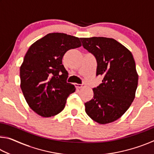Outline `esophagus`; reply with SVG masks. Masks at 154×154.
<instances>
[{"mask_svg": "<svg viewBox=\"0 0 154 154\" xmlns=\"http://www.w3.org/2000/svg\"><path fill=\"white\" fill-rule=\"evenodd\" d=\"M85 86V85L84 84V83H83V84H78V83H76V84H75V87L78 88V89H80V88H82Z\"/></svg>", "mask_w": 154, "mask_h": 154, "instance_id": "1", "label": "esophagus"}]
</instances>
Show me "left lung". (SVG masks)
<instances>
[{
    "label": "left lung",
    "mask_w": 154,
    "mask_h": 154,
    "mask_svg": "<svg viewBox=\"0 0 154 154\" xmlns=\"http://www.w3.org/2000/svg\"><path fill=\"white\" fill-rule=\"evenodd\" d=\"M83 48L97 61L96 75L102 83L93 88L94 96L85 103L90 118L100 124L111 123L123 116L135 98L139 75L129 49L112 38H80Z\"/></svg>",
    "instance_id": "8db88e82"
}]
</instances>
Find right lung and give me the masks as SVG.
<instances>
[{
	"label": "right lung",
	"mask_w": 154,
	"mask_h": 154,
	"mask_svg": "<svg viewBox=\"0 0 154 154\" xmlns=\"http://www.w3.org/2000/svg\"><path fill=\"white\" fill-rule=\"evenodd\" d=\"M81 46L78 37L59 32L49 33L30 45L20 66V88L36 113L49 118L64 109L75 87L66 82L62 58L69 49Z\"/></svg>",
	"instance_id": "obj_1"
}]
</instances>
